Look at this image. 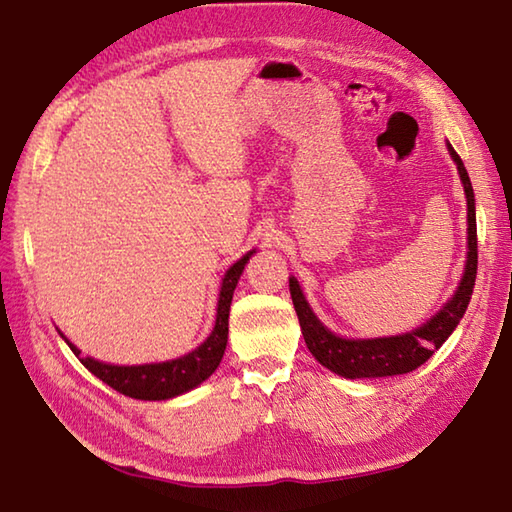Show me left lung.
Segmentation results:
<instances>
[{
  "instance_id": "8db88e82",
  "label": "left lung",
  "mask_w": 512,
  "mask_h": 512,
  "mask_svg": "<svg viewBox=\"0 0 512 512\" xmlns=\"http://www.w3.org/2000/svg\"><path fill=\"white\" fill-rule=\"evenodd\" d=\"M450 154L454 163L459 167L463 190H466L468 199V262L463 280L454 293L452 300L445 304V309L434 315V318L423 324L421 329L405 333V336L394 338H376V340H347L340 336H333L329 329H324L320 320L315 318L313 311L306 304L304 295L300 291L293 277L288 280L291 288L293 306L300 320L302 336L306 347L320 362L336 374L345 378H378V376H396L407 374L421 367L423 362L439 349L450 333L457 329L459 320L468 309L472 288L477 280V217H475V192H472L470 176L466 172L461 156L452 150Z\"/></svg>"
}]
</instances>
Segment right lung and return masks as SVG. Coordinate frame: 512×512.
<instances>
[{
    "label": "right lung",
    "mask_w": 512,
    "mask_h": 512,
    "mask_svg": "<svg viewBox=\"0 0 512 512\" xmlns=\"http://www.w3.org/2000/svg\"><path fill=\"white\" fill-rule=\"evenodd\" d=\"M250 255L253 253L244 255L239 262L232 264L226 271L224 282H221L215 329H212L208 340L194 351H190L188 356H181L167 362H156V365L118 367V365H105V362H98L94 358L80 356V349L73 347L69 340L67 345L80 358L82 365L91 371V374L100 378L102 383H107L111 389H116V392L125 394L129 398H138V401H165V398H174L183 392H190L192 387H197L208 376H212V371L219 367L221 358H224L226 342H228V313H230L232 293H235L239 275L244 271Z\"/></svg>",
    "instance_id": "obj_1"
}]
</instances>
